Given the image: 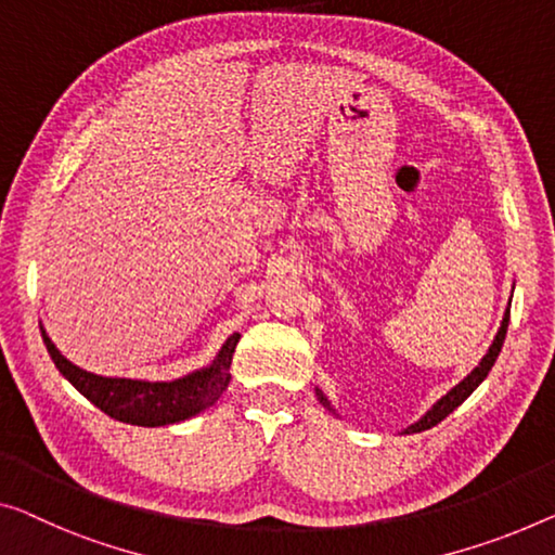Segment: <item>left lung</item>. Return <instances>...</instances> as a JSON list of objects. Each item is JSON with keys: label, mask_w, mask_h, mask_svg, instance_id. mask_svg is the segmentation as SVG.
<instances>
[{"label": "left lung", "mask_w": 555, "mask_h": 555, "mask_svg": "<svg viewBox=\"0 0 555 555\" xmlns=\"http://www.w3.org/2000/svg\"><path fill=\"white\" fill-rule=\"evenodd\" d=\"M511 306V304H508ZM508 319H511V311L506 309V313H503V321H501V328H499V334H495V338H493V344L489 346V351H486V357L478 361V366L470 371V374L463 378L461 384H456L451 388L449 393L446 396H441V399H438L431 409H428L424 416H421L416 424H411L409 428H403V434H421V431H426V428H434L436 424H441V421L449 416V413H453L456 411L463 401L468 399L470 393L476 391L478 388V384L483 382L486 376H489V371L493 369V363H495V359H499V353H501V346H503V341H506V331H508ZM317 396H319V401L324 403V406L331 411V413H336L334 409H331V403H328V399L324 393H321V388H317Z\"/></svg>", "instance_id": "8db88e82"}]
</instances>
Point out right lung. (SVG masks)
I'll return each instance as SVG.
<instances>
[{"label": "right lung", "instance_id": "obj_1", "mask_svg": "<svg viewBox=\"0 0 555 555\" xmlns=\"http://www.w3.org/2000/svg\"><path fill=\"white\" fill-rule=\"evenodd\" d=\"M41 338H44L49 357L60 369V374L81 396H87L96 409H102L106 416L124 421V424L154 428L179 424V421L192 418L214 406V401L224 393L231 382L229 366L242 336L231 334L209 366L196 369L192 374L173 378V382H142V378L89 374V371L74 366L69 359L62 357V351L52 344L44 328H41Z\"/></svg>", "mask_w": 555, "mask_h": 555}]
</instances>
